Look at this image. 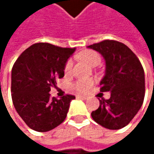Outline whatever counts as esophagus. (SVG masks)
<instances>
[{
	"label": "esophagus",
	"instance_id": "obj_1",
	"mask_svg": "<svg viewBox=\"0 0 154 154\" xmlns=\"http://www.w3.org/2000/svg\"><path fill=\"white\" fill-rule=\"evenodd\" d=\"M77 98L82 99V100H87V99H88L87 96H84V95H77Z\"/></svg>",
	"mask_w": 154,
	"mask_h": 154
}]
</instances>
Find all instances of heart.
<instances>
[{
    "label": "heart",
    "instance_id": "b5f03b06",
    "mask_svg": "<svg viewBox=\"0 0 154 154\" xmlns=\"http://www.w3.org/2000/svg\"><path fill=\"white\" fill-rule=\"evenodd\" d=\"M78 58H80L82 60L86 62L90 66H96L101 62V56L98 52L92 51V50H85L81 51L78 55ZM73 62L71 60H69L64 68V72L65 73H69L72 69ZM94 85V80L90 78H84V79H79L76 81L72 85V88L79 93H86Z\"/></svg>",
    "mask_w": 154,
    "mask_h": 154
}]
</instances>
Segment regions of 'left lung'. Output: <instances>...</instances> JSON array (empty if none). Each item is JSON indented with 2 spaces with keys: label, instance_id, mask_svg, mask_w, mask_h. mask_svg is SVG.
Returning a JSON list of instances; mask_svg holds the SVG:
<instances>
[{
  "label": "left lung",
  "instance_id": "left-lung-1",
  "mask_svg": "<svg viewBox=\"0 0 154 154\" xmlns=\"http://www.w3.org/2000/svg\"><path fill=\"white\" fill-rule=\"evenodd\" d=\"M100 52L105 60V76L101 92H109V99L100 100L99 108L91 113L93 119L108 129L126 127L143 104L145 84L143 66L126 45L104 40L87 46Z\"/></svg>",
  "mask_w": 154,
  "mask_h": 154
}]
</instances>
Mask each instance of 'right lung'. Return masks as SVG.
<instances>
[{
    "label": "right lung",
    "instance_id": "add662e5",
    "mask_svg": "<svg viewBox=\"0 0 154 154\" xmlns=\"http://www.w3.org/2000/svg\"><path fill=\"white\" fill-rule=\"evenodd\" d=\"M76 48H62L48 43H37L25 50L11 70V97L17 112L25 123L38 132L50 131L66 119L71 100L66 94L60 99L51 97V87L64 77L68 59Z\"/></svg>",
    "mask_w": 154,
    "mask_h": 154
}]
</instances>
